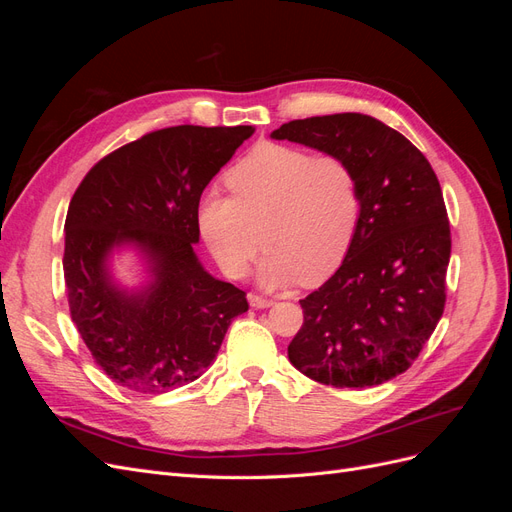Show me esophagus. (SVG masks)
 <instances>
[{
  "label": "esophagus",
  "instance_id": "obj_1",
  "mask_svg": "<svg viewBox=\"0 0 512 512\" xmlns=\"http://www.w3.org/2000/svg\"><path fill=\"white\" fill-rule=\"evenodd\" d=\"M273 303H275L273 299L262 297V294H258V292H252V294H250V305H252V307H256V309H265V307H271Z\"/></svg>",
  "mask_w": 512,
  "mask_h": 512
}]
</instances>
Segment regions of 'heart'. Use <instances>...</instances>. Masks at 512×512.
Masks as SVG:
<instances>
[{"label":"heart","mask_w":512,"mask_h":512,"mask_svg":"<svg viewBox=\"0 0 512 512\" xmlns=\"http://www.w3.org/2000/svg\"><path fill=\"white\" fill-rule=\"evenodd\" d=\"M226 185L232 196H200L196 224L228 277L247 273L262 241L267 286L318 284L344 260L361 218L359 177L346 160L262 143L228 170Z\"/></svg>","instance_id":"heart-1"}]
</instances>
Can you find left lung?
<instances>
[{
    "label": "left lung",
    "mask_w": 512,
    "mask_h": 512,
    "mask_svg": "<svg viewBox=\"0 0 512 512\" xmlns=\"http://www.w3.org/2000/svg\"><path fill=\"white\" fill-rule=\"evenodd\" d=\"M346 160L361 218L333 277L301 299L288 359L337 389L393 380L418 359L442 318L451 226L440 181L404 134L361 113L294 119L271 134Z\"/></svg>",
    "instance_id": "1"
}]
</instances>
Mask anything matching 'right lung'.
Listing matches in <instances>:
<instances>
[{
  "instance_id": "add662e5",
  "label": "right lung",
  "mask_w": 512,
  "mask_h": 512,
  "mask_svg": "<svg viewBox=\"0 0 512 512\" xmlns=\"http://www.w3.org/2000/svg\"><path fill=\"white\" fill-rule=\"evenodd\" d=\"M252 134V126L153 130L104 156L76 188L64 226L70 316L123 389L158 395L194 382L250 307L241 288L203 269L194 243L200 194ZM121 242L150 258L154 282L138 295L119 291L105 271Z\"/></svg>"
}]
</instances>
